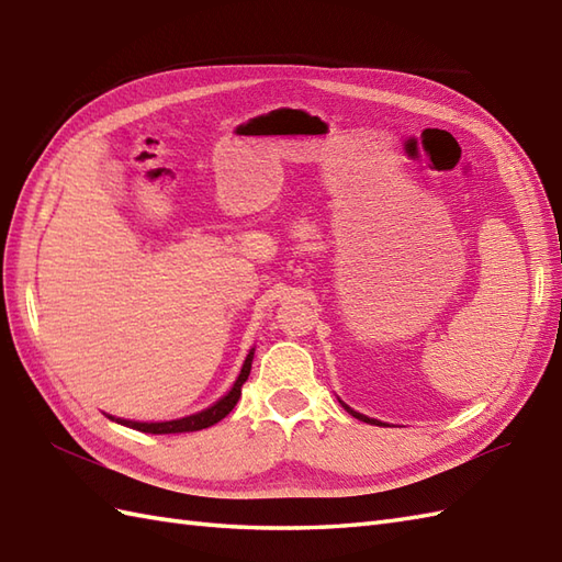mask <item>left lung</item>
<instances>
[{
    "label": "left lung",
    "mask_w": 562,
    "mask_h": 562,
    "mask_svg": "<svg viewBox=\"0 0 562 562\" xmlns=\"http://www.w3.org/2000/svg\"><path fill=\"white\" fill-rule=\"evenodd\" d=\"M344 408H347L351 415H353V418H358V420H363V423H370V425H382V423H378V420H372V418H366V415H361V413H356V411H351L349 406H344Z\"/></svg>",
    "instance_id": "left-lung-1"
}]
</instances>
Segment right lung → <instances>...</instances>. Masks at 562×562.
I'll list each match as a JSON object with an SVG mask.
<instances>
[{"instance_id": "1", "label": "right lung", "mask_w": 562, "mask_h": 562, "mask_svg": "<svg viewBox=\"0 0 562 562\" xmlns=\"http://www.w3.org/2000/svg\"><path fill=\"white\" fill-rule=\"evenodd\" d=\"M251 361H254V351H249L247 361L241 366L239 378L235 382L233 390H229L227 396H223L218 404H213L211 408L201 411L196 415H190V418H180V420H170V423H133V420H116L125 427H133L139 431H147V435H178V431H199V429H206L215 423H221L225 415L237 406V401L241 396V384L247 382L249 372H251ZM113 420V418H111Z\"/></svg>"}]
</instances>
